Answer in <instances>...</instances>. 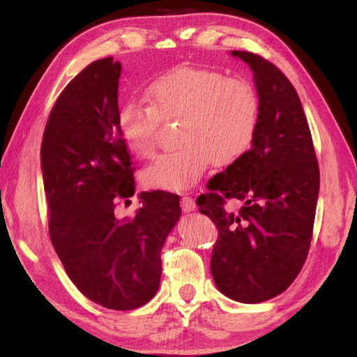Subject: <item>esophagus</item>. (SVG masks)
Instances as JSON below:
<instances>
[{"instance_id": "esophagus-1", "label": "esophagus", "mask_w": 357, "mask_h": 357, "mask_svg": "<svg viewBox=\"0 0 357 357\" xmlns=\"http://www.w3.org/2000/svg\"><path fill=\"white\" fill-rule=\"evenodd\" d=\"M181 208H183L184 211H193L196 208V202L192 196L184 195L183 198H181Z\"/></svg>"}]
</instances>
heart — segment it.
Listing matches in <instances>:
<instances>
[{"instance_id": "b5f03b06", "label": "heart", "mask_w": 357, "mask_h": 357, "mask_svg": "<svg viewBox=\"0 0 357 357\" xmlns=\"http://www.w3.org/2000/svg\"><path fill=\"white\" fill-rule=\"evenodd\" d=\"M146 100L124 102L116 116L121 138L138 156L155 155L159 119H181V146L158 156L142 173L150 187L176 192L192 187L211 161L218 167L238 161L259 128L256 89L216 70L178 67L150 82Z\"/></svg>"}]
</instances>
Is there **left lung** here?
Wrapping results in <instances>:
<instances>
[{
    "instance_id": "8db88e82",
    "label": "left lung",
    "mask_w": 357,
    "mask_h": 357,
    "mask_svg": "<svg viewBox=\"0 0 357 357\" xmlns=\"http://www.w3.org/2000/svg\"><path fill=\"white\" fill-rule=\"evenodd\" d=\"M233 56L253 70L261 119L250 150L218 173L198 198L218 229L210 270L230 299L257 304L285 291L312 244L319 195V164L304 109L278 67L252 52ZM229 199L239 212L225 210Z\"/></svg>"
}]
</instances>
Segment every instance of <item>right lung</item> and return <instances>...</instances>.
I'll list each match as a JSON object with an SVG mask.
<instances>
[{
    "instance_id": "add662e5",
    "label": "right lung",
    "mask_w": 357,
    "mask_h": 357,
    "mask_svg": "<svg viewBox=\"0 0 357 357\" xmlns=\"http://www.w3.org/2000/svg\"><path fill=\"white\" fill-rule=\"evenodd\" d=\"M121 64L102 58L58 96L44 128L41 169L53 248L78 290L126 312L153 298L161 250L181 216L179 196L142 192L130 218L116 202L135 195V167L118 130Z\"/></svg>"
}]
</instances>
